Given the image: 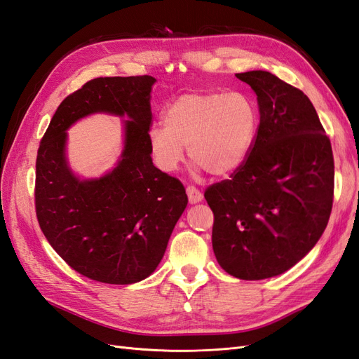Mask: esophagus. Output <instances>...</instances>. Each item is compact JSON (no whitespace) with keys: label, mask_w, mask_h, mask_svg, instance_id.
Here are the masks:
<instances>
[{"label":"esophagus","mask_w":359,"mask_h":359,"mask_svg":"<svg viewBox=\"0 0 359 359\" xmlns=\"http://www.w3.org/2000/svg\"><path fill=\"white\" fill-rule=\"evenodd\" d=\"M187 196H189L190 203H198V202L202 201V193L193 186L187 187Z\"/></svg>","instance_id":"34e87169"}]
</instances>
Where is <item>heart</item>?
Masks as SVG:
<instances>
[{"instance_id":"heart-1","label":"heart","mask_w":359,"mask_h":359,"mask_svg":"<svg viewBox=\"0 0 359 359\" xmlns=\"http://www.w3.org/2000/svg\"><path fill=\"white\" fill-rule=\"evenodd\" d=\"M163 123L148 132L149 153L160 170L175 172L187 147L199 168L223 177L240 169L252 153L260 111L245 93L198 91L173 100Z\"/></svg>"}]
</instances>
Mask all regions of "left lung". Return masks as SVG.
I'll return each mask as SVG.
<instances>
[{
  "label": "left lung",
  "mask_w": 359,
  "mask_h": 359,
  "mask_svg": "<svg viewBox=\"0 0 359 359\" xmlns=\"http://www.w3.org/2000/svg\"><path fill=\"white\" fill-rule=\"evenodd\" d=\"M236 78L257 95V137L244 165L203 196L214 214L217 262L236 278L264 280L285 273L319 241L332 210L334 157L301 90L264 70Z\"/></svg>",
  "instance_id": "obj_1"
}]
</instances>
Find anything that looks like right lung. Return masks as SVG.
I'll return each mask as SVG.
<instances>
[{
	"mask_svg": "<svg viewBox=\"0 0 359 359\" xmlns=\"http://www.w3.org/2000/svg\"><path fill=\"white\" fill-rule=\"evenodd\" d=\"M153 76L97 78L61 102L40 140L36 160V214L52 248L76 273L107 285L147 278L165 255L170 233L187 206L180 180L153 165ZM107 111L126 122V147L117 168L79 182L63 156L65 130L79 117Z\"/></svg>",
	"mask_w": 359,
	"mask_h": 359,
	"instance_id": "add662e5",
	"label": "right lung"
}]
</instances>
